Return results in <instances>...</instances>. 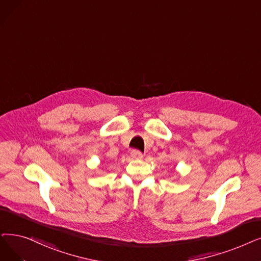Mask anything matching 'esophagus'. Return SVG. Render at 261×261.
<instances>
[{
    "label": "esophagus",
    "instance_id": "esophagus-1",
    "mask_svg": "<svg viewBox=\"0 0 261 261\" xmlns=\"http://www.w3.org/2000/svg\"><path fill=\"white\" fill-rule=\"evenodd\" d=\"M131 156L133 159H137V160H140V159L143 158V153L141 151H139V150H132L131 151Z\"/></svg>",
    "mask_w": 261,
    "mask_h": 261
}]
</instances>
